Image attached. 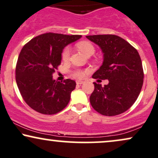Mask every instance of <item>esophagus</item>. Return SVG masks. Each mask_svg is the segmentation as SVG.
<instances>
[{"label":"esophagus","mask_w":158,"mask_h":158,"mask_svg":"<svg viewBox=\"0 0 158 158\" xmlns=\"http://www.w3.org/2000/svg\"><path fill=\"white\" fill-rule=\"evenodd\" d=\"M84 83V81H77V85H81Z\"/></svg>","instance_id":"obj_1"}]
</instances>
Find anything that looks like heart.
I'll return each mask as SVG.
<instances>
[{"mask_svg":"<svg viewBox=\"0 0 158 158\" xmlns=\"http://www.w3.org/2000/svg\"><path fill=\"white\" fill-rule=\"evenodd\" d=\"M77 48L81 51L83 54L86 55L87 56H90L93 54H94L95 51H96V48H95L94 45L89 41H80L78 42L76 44ZM70 54H71V49L68 46L64 47L63 51L62 52V59L64 61H66L68 60L70 56ZM87 73V70L80 69V68H77V69L73 70L72 71V76L73 77L77 78V79H81L85 77V75Z\"/></svg>","mask_w":158,"mask_h":158,"instance_id":"heart-1","label":"heart"}]
</instances>
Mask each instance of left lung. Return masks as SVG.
I'll return each mask as SVG.
<instances>
[{
    "instance_id": "obj_1",
    "label": "left lung",
    "mask_w": 158,
    "mask_h": 158,
    "mask_svg": "<svg viewBox=\"0 0 158 158\" xmlns=\"http://www.w3.org/2000/svg\"><path fill=\"white\" fill-rule=\"evenodd\" d=\"M86 37L97 44L104 54L103 64L92 77L109 80V84L104 87L94 82V90L90 97L91 106L106 116L124 113L135 102L143 86V70L138 51L116 35Z\"/></svg>"
}]
</instances>
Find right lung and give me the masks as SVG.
<instances>
[{"mask_svg":"<svg viewBox=\"0 0 158 158\" xmlns=\"http://www.w3.org/2000/svg\"><path fill=\"white\" fill-rule=\"evenodd\" d=\"M81 35L48 32L34 37L23 47L15 68V79L26 103L38 113L54 115L69 103L76 81L53 79V73L61 64L66 45Z\"/></svg>","mask_w":158,"mask_h":158,"instance_id":"right-lung-1","label":"right lung"}]
</instances>
